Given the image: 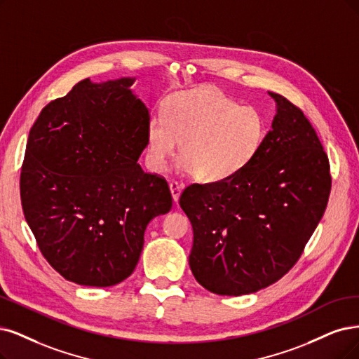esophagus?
Instances as JSON below:
<instances>
[{
  "label": "esophagus",
  "instance_id": "obj_1",
  "mask_svg": "<svg viewBox=\"0 0 359 359\" xmlns=\"http://www.w3.org/2000/svg\"><path fill=\"white\" fill-rule=\"evenodd\" d=\"M183 188H184L183 184L176 182V180L170 182V192H171V196H172V201H175V203L179 201V198H180V194H182Z\"/></svg>",
  "mask_w": 359,
  "mask_h": 359
}]
</instances>
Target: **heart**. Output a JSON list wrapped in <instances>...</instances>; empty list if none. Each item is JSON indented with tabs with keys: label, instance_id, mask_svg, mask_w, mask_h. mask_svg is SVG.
I'll return each mask as SVG.
<instances>
[{
	"label": "heart",
	"instance_id": "heart-1",
	"mask_svg": "<svg viewBox=\"0 0 359 359\" xmlns=\"http://www.w3.org/2000/svg\"><path fill=\"white\" fill-rule=\"evenodd\" d=\"M264 137L266 121L256 106H240L220 88L204 86L172 95L164 115L151 116L146 159L154 171H163L182 142L180 170L217 183L247 168Z\"/></svg>",
	"mask_w": 359,
	"mask_h": 359
}]
</instances>
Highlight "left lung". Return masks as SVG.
Here are the masks:
<instances>
[{
  "label": "left lung",
  "instance_id": "1",
  "mask_svg": "<svg viewBox=\"0 0 359 359\" xmlns=\"http://www.w3.org/2000/svg\"><path fill=\"white\" fill-rule=\"evenodd\" d=\"M272 130L251 164L229 180L180 195L191 220L189 266L220 296L256 293L294 266L331 191L328 156L304 114L281 95Z\"/></svg>",
  "mask_w": 359,
  "mask_h": 359
}]
</instances>
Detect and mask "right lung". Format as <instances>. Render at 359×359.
Instances as JSON below:
<instances>
[{"label": "right lung", "instance_id": "1", "mask_svg": "<svg viewBox=\"0 0 359 359\" xmlns=\"http://www.w3.org/2000/svg\"><path fill=\"white\" fill-rule=\"evenodd\" d=\"M133 83L83 79L46 106L26 143L25 219L53 269L79 285L128 278L148 223L172 205L165 179L137 164L149 111Z\"/></svg>", "mask_w": 359, "mask_h": 359}]
</instances>
